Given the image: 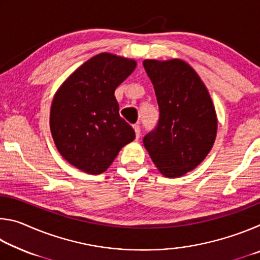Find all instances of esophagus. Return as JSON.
I'll list each match as a JSON object with an SVG mask.
<instances>
[{"label": "esophagus", "mask_w": 260, "mask_h": 260, "mask_svg": "<svg viewBox=\"0 0 260 260\" xmlns=\"http://www.w3.org/2000/svg\"><path fill=\"white\" fill-rule=\"evenodd\" d=\"M133 128H134V131H135L136 139H139V138H140V134H141V128H140V126H139V125H134V126H133Z\"/></svg>", "instance_id": "esophagus-1"}]
</instances>
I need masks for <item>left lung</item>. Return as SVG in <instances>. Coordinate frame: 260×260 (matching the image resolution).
I'll return each mask as SVG.
<instances>
[{"label":"left lung","instance_id":"left-lung-1","mask_svg":"<svg viewBox=\"0 0 260 260\" xmlns=\"http://www.w3.org/2000/svg\"><path fill=\"white\" fill-rule=\"evenodd\" d=\"M143 67L159 107L155 131L143 139L159 172L177 178L190 172L208 156L217 136V113L208 88L182 59H146Z\"/></svg>","mask_w":260,"mask_h":260}]
</instances>
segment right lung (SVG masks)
Masks as SVG:
<instances>
[{
	"label": "right lung",
	"mask_w": 260,
	"mask_h": 260,
	"mask_svg": "<svg viewBox=\"0 0 260 260\" xmlns=\"http://www.w3.org/2000/svg\"><path fill=\"white\" fill-rule=\"evenodd\" d=\"M136 68L131 58L102 52L85 61L57 89L50 131L57 150L82 172L101 174L135 132L119 116L114 90Z\"/></svg>",
	"instance_id": "right-lung-1"
}]
</instances>
